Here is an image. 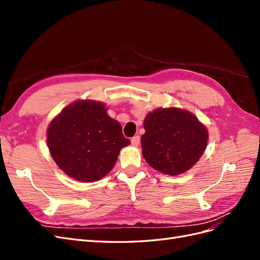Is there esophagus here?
<instances>
[{
  "label": "esophagus",
  "mask_w": 260,
  "mask_h": 260,
  "mask_svg": "<svg viewBox=\"0 0 260 260\" xmlns=\"http://www.w3.org/2000/svg\"><path fill=\"white\" fill-rule=\"evenodd\" d=\"M131 144L138 146L140 144V137L139 136H135L133 138H131Z\"/></svg>",
  "instance_id": "1"
}]
</instances>
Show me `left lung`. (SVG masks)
<instances>
[{
	"label": "left lung",
	"instance_id": "obj_1",
	"mask_svg": "<svg viewBox=\"0 0 260 260\" xmlns=\"http://www.w3.org/2000/svg\"><path fill=\"white\" fill-rule=\"evenodd\" d=\"M142 154L162 174L177 176L193 167L205 151L206 128L193 114L179 108H159L144 120Z\"/></svg>",
	"mask_w": 260,
	"mask_h": 260
}]
</instances>
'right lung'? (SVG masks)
Wrapping results in <instances>:
<instances>
[{
  "label": "right lung",
  "instance_id": "right-lung-1",
  "mask_svg": "<svg viewBox=\"0 0 260 260\" xmlns=\"http://www.w3.org/2000/svg\"><path fill=\"white\" fill-rule=\"evenodd\" d=\"M102 103L78 101L50 123L48 145L57 166L78 181L92 182L106 176L130 140Z\"/></svg>",
  "mask_w": 260,
  "mask_h": 260
}]
</instances>
